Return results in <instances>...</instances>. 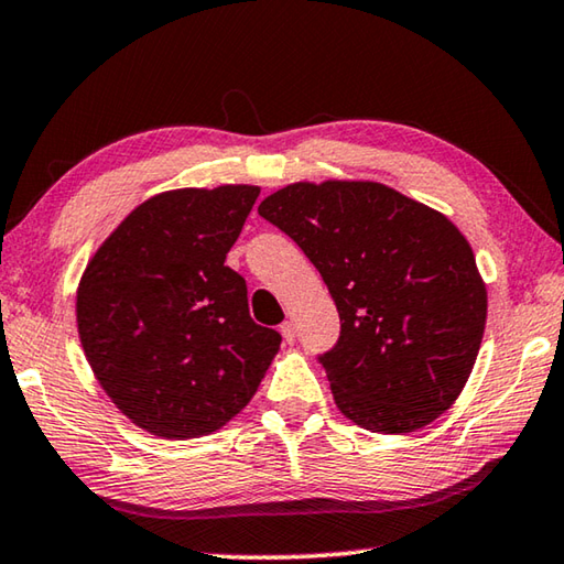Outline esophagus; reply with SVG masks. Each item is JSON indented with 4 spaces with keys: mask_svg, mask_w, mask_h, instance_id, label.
<instances>
[{
    "mask_svg": "<svg viewBox=\"0 0 564 564\" xmlns=\"http://www.w3.org/2000/svg\"><path fill=\"white\" fill-rule=\"evenodd\" d=\"M281 333H283V340L285 343H293L295 340V326L291 321H283L281 323Z\"/></svg>",
    "mask_w": 564,
    "mask_h": 564,
    "instance_id": "esophagus-1",
    "label": "esophagus"
}]
</instances>
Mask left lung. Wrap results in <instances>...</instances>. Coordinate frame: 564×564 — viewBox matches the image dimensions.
Listing matches in <instances>:
<instances>
[{
  "mask_svg": "<svg viewBox=\"0 0 564 564\" xmlns=\"http://www.w3.org/2000/svg\"><path fill=\"white\" fill-rule=\"evenodd\" d=\"M259 214L301 246L336 301L340 336L318 360L340 413L370 433H413L443 415L488 318L467 238L376 181H301Z\"/></svg>",
  "mask_w": 564,
  "mask_h": 564,
  "instance_id": "8db88e82",
  "label": "left lung"
}]
</instances>
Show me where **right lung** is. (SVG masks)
<instances>
[{
	"label": "right lung",
	"mask_w": 564,
	"mask_h": 564,
	"mask_svg": "<svg viewBox=\"0 0 564 564\" xmlns=\"http://www.w3.org/2000/svg\"><path fill=\"white\" fill-rule=\"evenodd\" d=\"M259 186L149 198L94 253L76 326L94 376L123 415L159 437L208 435L241 413L281 346L248 313L226 265Z\"/></svg>",
	"instance_id": "add662e5"
}]
</instances>
